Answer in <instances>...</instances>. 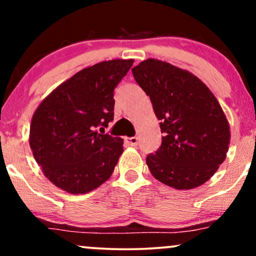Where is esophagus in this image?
<instances>
[{
	"instance_id": "esophagus-1",
	"label": "esophagus",
	"mask_w": 256,
	"mask_h": 256,
	"mask_svg": "<svg viewBox=\"0 0 256 256\" xmlns=\"http://www.w3.org/2000/svg\"><path fill=\"white\" fill-rule=\"evenodd\" d=\"M126 142L128 143V144L132 146H136L138 144V138L137 137H128V138H125Z\"/></svg>"
}]
</instances>
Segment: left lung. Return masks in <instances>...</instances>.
I'll return each instance as SVG.
<instances>
[{"label":"left lung","mask_w":256,"mask_h":256,"mask_svg":"<svg viewBox=\"0 0 256 256\" xmlns=\"http://www.w3.org/2000/svg\"><path fill=\"white\" fill-rule=\"evenodd\" d=\"M150 98L164 134L146 165L161 183L179 190L200 186L224 162L230 128L218 100L196 76L148 58L132 68Z\"/></svg>","instance_id":"8db88e82"}]
</instances>
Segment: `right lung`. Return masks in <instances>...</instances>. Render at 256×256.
I'll list each match as a JSON object with an SVG mask.
<instances>
[{"mask_svg":"<svg viewBox=\"0 0 256 256\" xmlns=\"http://www.w3.org/2000/svg\"><path fill=\"white\" fill-rule=\"evenodd\" d=\"M132 64L110 60L82 70L34 112L32 152L46 177L64 192H89L113 173L124 152L122 140L104 134V128L114 119V89Z\"/></svg>","mask_w":256,"mask_h":256,"instance_id":"right-lung-1","label":"right lung"}]
</instances>
